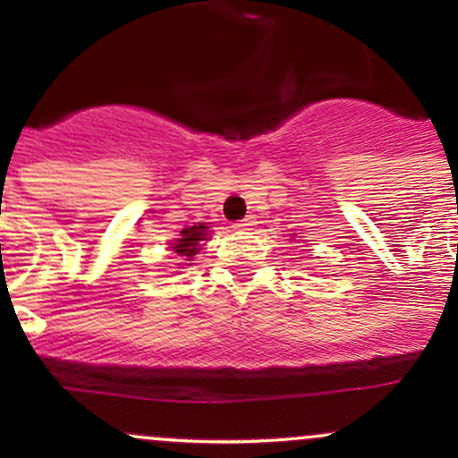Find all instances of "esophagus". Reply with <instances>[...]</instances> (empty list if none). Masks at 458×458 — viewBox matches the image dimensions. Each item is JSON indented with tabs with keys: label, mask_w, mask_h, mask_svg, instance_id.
I'll return each mask as SVG.
<instances>
[{
	"label": "esophagus",
	"mask_w": 458,
	"mask_h": 458,
	"mask_svg": "<svg viewBox=\"0 0 458 458\" xmlns=\"http://www.w3.org/2000/svg\"><path fill=\"white\" fill-rule=\"evenodd\" d=\"M254 225H256L254 215H247V217H245V219H241V222L236 224L234 228H236V230H251V228H254Z\"/></svg>",
	"instance_id": "obj_1"
}]
</instances>
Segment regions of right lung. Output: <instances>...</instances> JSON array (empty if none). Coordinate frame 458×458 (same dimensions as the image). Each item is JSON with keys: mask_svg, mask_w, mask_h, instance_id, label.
Here are the masks:
<instances>
[{"mask_svg": "<svg viewBox=\"0 0 458 458\" xmlns=\"http://www.w3.org/2000/svg\"><path fill=\"white\" fill-rule=\"evenodd\" d=\"M207 228H208V225H204V224L185 228L181 233V239L176 241L172 250H174L178 256H182L185 260H193V256H196L199 251V243L208 239V236H207L208 230Z\"/></svg>", "mask_w": 458, "mask_h": 458, "instance_id": "obj_1", "label": "right lung"}]
</instances>
